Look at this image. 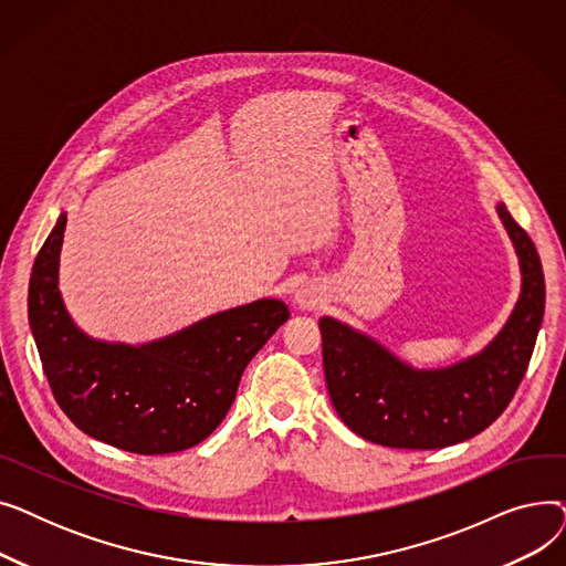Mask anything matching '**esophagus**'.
<instances>
[{
	"mask_svg": "<svg viewBox=\"0 0 566 566\" xmlns=\"http://www.w3.org/2000/svg\"><path fill=\"white\" fill-rule=\"evenodd\" d=\"M298 303H301V305H307V307L312 305V301H310V298H305V295H301V298H298Z\"/></svg>",
	"mask_w": 566,
	"mask_h": 566,
	"instance_id": "esophagus-1",
	"label": "esophagus"
}]
</instances>
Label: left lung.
Masks as SVG:
<instances>
[{"mask_svg":"<svg viewBox=\"0 0 566 566\" xmlns=\"http://www.w3.org/2000/svg\"><path fill=\"white\" fill-rule=\"evenodd\" d=\"M521 259V298L500 335L472 358L418 371L374 339L323 316V371L344 424L376 444L397 450H440L491 427L514 399L527 371L544 318L546 284L537 248L497 203Z\"/></svg>","mask_w":566,"mask_h":566,"instance_id":"left-lung-1","label":"left lung"}]
</instances>
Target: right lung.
Wrapping results in <instances>:
<instances>
[{
	"mask_svg": "<svg viewBox=\"0 0 566 566\" xmlns=\"http://www.w3.org/2000/svg\"><path fill=\"white\" fill-rule=\"evenodd\" d=\"M64 229L66 213L29 280V325L59 408L86 436L133 454L195 448L224 420L248 363L289 307L263 298L144 346L96 342L75 328L56 289Z\"/></svg>",
	"mask_w": 566,
	"mask_h": 566,
	"instance_id": "right-lung-1",
	"label": "right lung"
}]
</instances>
